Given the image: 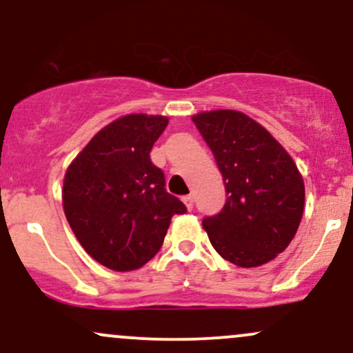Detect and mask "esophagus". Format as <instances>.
Instances as JSON below:
<instances>
[{
  "instance_id": "1",
  "label": "esophagus",
  "mask_w": 353,
  "mask_h": 353,
  "mask_svg": "<svg viewBox=\"0 0 353 353\" xmlns=\"http://www.w3.org/2000/svg\"><path fill=\"white\" fill-rule=\"evenodd\" d=\"M183 203L185 204V208H188V211H191V209L194 208V197H192V196H184L183 197Z\"/></svg>"
}]
</instances>
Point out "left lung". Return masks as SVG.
Returning <instances> with one entry per match:
<instances>
[{
  "label": "left lung",
  "mask_w": 353,
  "mask_h": 353,
  "mask_svg": "<svg viewBox=\"0 0 353 353\" xmlns=\"http://www.w3.org/2000/svg\"><path fill=\"white\" fill-rule=\"evenodd\" d=\"M192 120L228 192L223 211L203 219L209 241L236 266L265 265L295 238L305 206L303 177L283 145L243 112H201Z\"/></svg>",
  "instance_id": "1"
}]
</instances>
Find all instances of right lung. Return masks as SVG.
<instances>
[{"label": "right lung", "instance_id": "right-lung-1", "mask_svg": "<svg viewBox=\"0 0 353 353\" xmlns=\"http://www.w3.org/2000/svg\"><path fill=\"white\" fill-rule=\"evenodd\" d=\"M168 123L164 115L119 117L65 172L61 199L70 228L95 261L114 271L144 266L161 250L172 216L185 212L149 156Z\"/></svg>", "mask_w": 353, "mask_h": 353}]
</instances>
